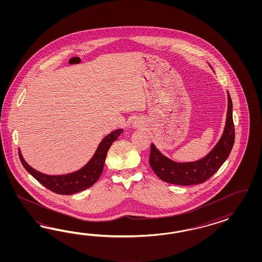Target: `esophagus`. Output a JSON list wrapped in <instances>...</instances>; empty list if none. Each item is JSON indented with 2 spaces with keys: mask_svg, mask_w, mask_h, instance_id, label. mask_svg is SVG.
I'll return each instance as SVG.
<instances>
[{
  "mask_svg": "<svg viewBox=\"0 0 262 262\" xmlns=\"http://www.w3.org/2000/svg\"><path fill=\"white\" fill-rule=\"evenodd\" d=\"M133 126H134V127H138V126H139V122H137V121H135V122H134V124H133Z\"/></svg>",
  "mask_w": 262,
  "mask_h": 262,
  "instance_id": "34e87169",
  "label": "esophagus"
}]
</instances>
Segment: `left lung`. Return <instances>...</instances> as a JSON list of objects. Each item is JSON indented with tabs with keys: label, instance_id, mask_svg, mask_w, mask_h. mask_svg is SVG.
Here are the masks:
<instances>
[{
	"label": "left lung",
	"instance_id": "1",
	"mask_svg": "<svg viewBox=\"0 0 262 262\" xmlns=\"http://www.w3.org/2000/svg\"><path fill=\"white\" fill-rule=\"evenodd\" d=\"M234 143L232 102L228 92L226 126L220 140L205 158L192 162H176L163 156L151 143L150 165L152 171L165 183L178 185H194L205 183L219 170L229 158Z\"/></svg>",
	"mask_w": 262,
	"mask_h": 262
}]
</instances>
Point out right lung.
<instances>
[{
    "instance_id": "right-lung-1",
    "label": "right lung",
    "mask_w": 262,
    "mask_h": 262,
    "mask_svg": "<svg viewBox=\"0 0 262 262\" xmlns=\"http://www.w3.org/2000/svg\"><path fill=\"white\" fill-rule=\"evenodd\" d=\"M122 133L123 129L118 128L106 135L99 144L92 159L82 168L70 174L57 176L43 174L33 169L25 161L20 150L19 158L25 169L49 190L61 195H72L79 191L88 189L99 180L103 173V164L107 151L110 150L111 144L119 137Z\"/></svg>"
}]
</instances>
